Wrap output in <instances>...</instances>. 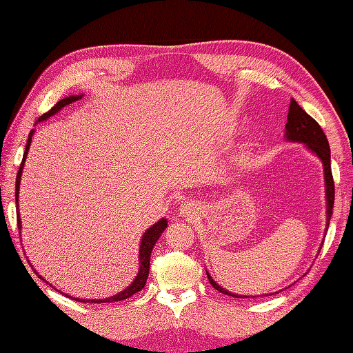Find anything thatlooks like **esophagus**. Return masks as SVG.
I'll return each mask as SVG.
<instances>
[{
  "mask_svg": "<svg viewBox=\"0 0 353 353\" xmlns=\"http://www.w3.org/2000/svg\"><path fill=\"white\" fill-rule=\"evenodd\" d=\"M197 213H199V208L193 201H185L178 208V215L183 218H187V219L197 216Z\"/></svg>",
  "mask_w": 353,
  "mask_h": 353,
  "instance_id": "obj_1",
  "label": "esophagus"
}]
</instances>
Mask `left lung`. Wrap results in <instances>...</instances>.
<instances>
[{
	"label": "left lung",
	"mask_w": 353,
	"mask_h": 353,
	"mask_svg": "<svg viewBox=\"0 0 353 353\" xmlns=\"http://www.w3.org/2000/svg\"><path fill=\"white\" fill-rule=\"evenodd\" d=\"M284 138L288 143L305 144V147L309 152L314 153L319 160H321L323 168H324V185H325V215H327L325 231H324V236H325L328 225H330L331 213H333V206H334V181H333V174H331L330 145H328V140H327L324 131L321 130V126H319L318 122L315 119H312V117L309 116L293 99L290 100V109H288V114H287ZM321 248H323V244H321ZM206 275H208L209 283L212 284V287L216 288V290L221 292L222 294H228V296L237 297V299L256 297V296H243V294H237V293H231V292L225 290L223 287H221L215 280H213L212 275L208 272V270H206ZM275 293H279V292H275ZM261 296H270V294H261Z\"/></svg>",
	"instance_id": "left-lung-1"
}]
</instances>
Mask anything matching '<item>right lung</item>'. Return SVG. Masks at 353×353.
<instances>
[{
	"mask_svg": "<svg viewBox=\"0 0 353 353\" xmlns=\"http://www.w3.org/2000/svg\"><path fill=\"white\" fill-rule=\"evenodd\" d=\"M83 95L79 94V95H69V97L66 99H61L60 101L56 103L54 108H51L50 112L42 114L38 122H44L47 121L48 117L54 116L56 113H59L65 105L73 103V101H78L79 99H82ZM37 122V123H38ZM35 134V130H32L29 132V137H28V141H26V147H25V153H23V159H22V163H20V168H19V172H17V176H16V203H17V228H19V232L20 236H22V221H20V215H19V191H20V179H22V174H23V168H25V162H26V157H28V152H29V147H30V143H32V137H34ZM168 227V219L166 218H162L159 219L156 223H153V225L150 228H147L145 232L143 234L141 237V243H140V250H138V262H140V266H138V272H137V276L135 280L128 285L126 288H123L122 292L116 293L110 297H105V299H82V297H73L70 294H66L63 293L65 296L73 299V301L77 302H82V303H112V302H119V301H125V299L131 297L132 294H135L137 292H140L144 288L145 285V281H147V276H148V271H150V258H152V252H153V248L156 245V241L159 240V237L162 236V232L166 230ZM34 268V266H32ZM37 272V271H35ZM38 274V272H37ZM39 279H42L41 275H38ZM46 281V279H42ZM47 284H50L48 281H46ZM51 285V284H50ZM60 292V290H59ZM61 293V292H60Z\"/></svg>",
	"mask_w": 353,
	"mask_h": 353,
	"instance_id": "right-lung-1",
	"label": "right lung"
}]
</instances>
